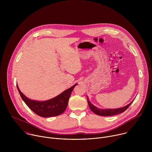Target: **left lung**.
I'll return each instance as SVG.
<instances>
[{
	"label": "left lung",
	"mask_w": 152,
	"mask_h": 152,
	"mask_svg": "<svg viewBox=\"0 0 152 152\" xmlns=\"http://www.w3.org/2000/svg\"><path fill=\"white\" fill-rule=\"evenodd\" d=\"M87 101H88V103L90 110L94 114H96L98 115H100V116H111V115H117V114L122 113L124 111H125L129 107V106L131 104V103L133 102L134 100L132 102L130 103L129 104H128L127 105H126L124 107H120V108H117V109H105V110L99 109V108L94 106L92 103H91V102L89 101L88 98H87Z\"/></svg>",
	"instance_id": "1"
}]
</instances>
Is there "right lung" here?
I'll return each instance as SVG.
<instances>
[{"mask_svg":"<svg viewBox=\"0 0 152 152\" xmlns=\"http://www.w3.org/2000/svg\"><path fill=\"white\" fill-rule=\"evenodd\" d=\"M77 85L76 83L53 99L41 102L28 98L20 91L17 85V87L21 99L34 113L42 117H50L59 115L66 110L72 92Z\"/></svg>","mask_w":152,"mask_h":152,"instance_id":"obj_1","label":"right lung"}]
</instances>
